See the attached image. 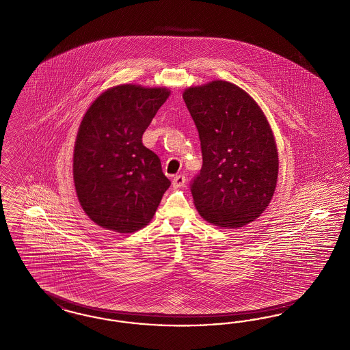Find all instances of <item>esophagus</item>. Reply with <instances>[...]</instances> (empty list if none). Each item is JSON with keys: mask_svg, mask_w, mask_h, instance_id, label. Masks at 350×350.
Listing matches in <instances>:
<instances>
[{"mask_svg": "<svg viewBox=\"0 0 350 350\" xmlns=\"http://www.w3.org/2000/svg\"><path fill=\"white\" fill-rule=\"evenodd\" d=\"M185 182H186V178H185V176H182V174H178V176H174V177H173V181H172V185H173V187H174V189H178V187H182V186L185 185Z\"/></svg>", "mask_w": 350, "mask_h": 350, "instance_id": "34e87169", "label": "esophagus"}]
</instances>
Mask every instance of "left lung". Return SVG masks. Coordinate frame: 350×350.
<instances>
[{
    "mask_svg": "<svg viewBox=\"0 0 350 350\" xmlns=\"http://www.w3.org/2000/svg\"><path fill=\"white\" fill-rule=\"evenodd\" d=\"M196 122L203 165L190 183L196 210L208 223L239 228L269 204L279 156L258 104L236 84L215 81L183 92Z\"/></svg>",
    "mask_w": 350,
    "mask_h": 350,
    "instance_id": "obj_1",
    "label": "left lung"
}]
</instances>
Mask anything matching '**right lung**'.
<instances>
[{
  "mask_svg": "<svg viewBox=\"0 0 350 350\" xmlns=\"http://www.w3.org/2000/svg\"><path fill=\"white\" fill-rule=\"evenodd\" d=\"M169 94L122 84L103 92L84 114L72 174L82 208L101 228L138 230L151 221L168 190L160 159L142 137Z\"/></svg>",
  "mask_w": 350,
  "mask_h": 350,
  "instance_id": "right-lung-1",
  "label": "right lung"
}]
</instances>
